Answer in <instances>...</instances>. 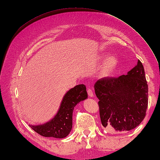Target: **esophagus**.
I'll return each instance as SVG.
<instances>
[{"mask_svg": "<svg viewBox=\"0 0 160 160\" xmlns=\"http://www.w3.org/2000/svg\"><path fill=\"white\" fill-rule=\"evenodd\" d=\"M88 95H89V97H91V98H92V97H93V91H92L91 89H88Z\"/></svg>", "mask_w": 160, "mask_h": 160, "instance_id": "esophagus-1", "label": "esophagus"}]
</instances>
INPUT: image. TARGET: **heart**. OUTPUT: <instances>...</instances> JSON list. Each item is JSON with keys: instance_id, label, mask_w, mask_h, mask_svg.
Instances as JSON below:
<instances>
[{"instance_id": "obj_1", "label": "heart", "mask_w": 160, "mask_h": 160, "mask_svg": "<svg viewBox=\"0 0 160 160\" xmlns=\"http://www.w3.org/2000/svg\"><path fill=\"white\" fill-rule=\"evenodd\" d=\"M96 62L103 63L100 70V75L102 77H109L112 76L117 70L119 61L117 56L111 55L108 53L103 52L99 54L96 58Z\"/></svg>"}]
</instances>
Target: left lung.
Returning a JSON list of instances; mask_svg holds the SVG:
<instances>
[{"label": "left lung", "instance_id": "obj_1", "mask_svg": "<svg viewBox=\"0 0 160 160\" xmlns=\"http://www.w3.org/2000/svg\"><path fill=\"white\" fill-rule=\"evenodd\" d=\"M94 88L104 128L111 132L130 131L143 120L148 104V86L139 60L127 75L100 79Z\"/></svg>", "mask_w": 160, "mask_h": 160}]
</instances>
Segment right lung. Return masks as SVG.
<instances>
[{
  "label": "right lung",
  "mask_w": 160,
  "mask_h": 160,
  "mask_svg": "<svg viewBox=\"0 0 160 160\" xmlns=\"http://www.w3.org/2000/svg\"><path fill=\"white\" fill-rule=\"evenodd\" d=\"M86 87L83 84L76 85L64 95L59 111L54 118L41 125L29 126L42 136L64 138L69 134L72 125V112L80 101L88 98Z\"/></svg>",
  "instance_id": "add662e5"
}]
</instances>
